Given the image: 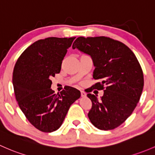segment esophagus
Returning <instances> with one entry per match:
<instances>
[{
    "label": "esophagus",
    "instance_id": "34e87169",
    "mask_svg": "<svg viewBox=\"0 0 155 155\" xmlns=\"http://www.w3.org/2000/svg\"><path fill=\"white\" fill-rule=\"evenodd\" d=\"M81 96H82V97H86V93L84 92V91H81Z\"/></svg>",
    "mask_w": 155,
    "mask_h": 155
}]
</instances>
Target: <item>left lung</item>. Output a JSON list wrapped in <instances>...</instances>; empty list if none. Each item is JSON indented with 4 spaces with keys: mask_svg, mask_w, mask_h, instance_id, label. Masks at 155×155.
Returning a JSON list of instances; mask_svg holds the SVG:
<instances>
[{
    "mask_svg": "<svg viewBox=\"0 0 155 155\" xmlns=\"http://www.w3.org/2000/svg\"><path fill=\"white\" fill-rule=\"evenodd\" d=\"M72 48L91 56L93 78L102 80L92 87L104 89L100 99L87 94L92 102L89 120L100 130L117 128L131 116L142 94L144 79L137 58L124 44L105 36L79 37Z\"/></svg>",
    "mask_w": 155,
    "mask_h": 155,
    "instance_id": "8db88e82",
    "label": "left lung"
}]
</instances>
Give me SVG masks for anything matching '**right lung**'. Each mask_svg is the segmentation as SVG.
Masks as SVG:
<instances>
[{"instance_id":"obj_1","label":"right lung","mask_w":155,"mask_h":155,"mask_svg":"<svg viewBox=\"0 0 155 155\" xmlns=\"http://www.w3.org/2000/svg\"><path fill=\"white\" fill-rule=\"evenodd\" d=\"M75 37H50L34 42L15 65L12 84L19 107L37 129L53 132L60 128L80 91L67 86L55 94L50 78L59 73L61 63Z\"/></svg>"}]
</instances>
